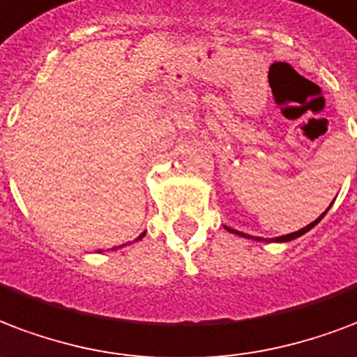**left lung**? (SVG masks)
Instances as JSON below:
<instances>
[{
  "label": "left lung",
  "instance_id": "1",
  "mask_svg": "<svg viewBox=\"0 0 357 357\" xmlns=\"http://www.w3.org/2000/svg\"><path fill=\"white\" fill-rule=\"evenodd\" d=\"M329 208H331V206H329ZM329 208H327L326 212L321 213V215H319V218L316 219V221H312L310 225L303 227V229H299V231H297V232H291V234H284V236H276V238H271V240H273V242H291V240L299 238V236H303L305 232H308V231H310V229H314V227L318 225L319 221L324 219V215H326V213L329 212ZM225 229H227V231H229V232H232V234H238V236H244V238H253V236H250V234H244V232L234 231V229H231V227H225ZM253 240H257V242H271V240L261 238V236H255V238H253Z\"/></svg>",
  "mask_w": 357,
  "mask_h": 357
}]
</instances>
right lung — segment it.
Instances as JSON below:
<instances>
[{"label": "right lung", "instance_id": "add662e5", "mask_svg": "<svg viewBox=\"0 0 357 357\" xmlns=\"http://www.w3.org/2000/svg\"><path fill=\"white\" fill-rule=\"evenodd\" d=\"M144 236H145V232H142V234H139V236L136 240H142V238H144ZM123 245H125V244H123ZM123 245H121V248H123ZM113 250H115V248H113Z\"/></svg>", "mask_w": 357, "mask_h": 357}]
</instances>
